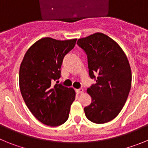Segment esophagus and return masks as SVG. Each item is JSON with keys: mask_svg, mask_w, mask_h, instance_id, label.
I'll use <instances>...</instances> for the list:
<instances>
[{"mask_svg": "<svg viewBox=\"0 0 148 148\" xmlns=\"http://www.w3.org/2000/svg\"><path fill=\"white\" fill-rule=\"evenodd\" d=\"M75 92H76L77 94H82V93H83V92H84V89L83 88L77 89V90H75Z\"/></svg>", "mask_w": 148, "mask_h": 148, "instance_id": "esophagus-1", "label": "esophagus"}]
</instances>
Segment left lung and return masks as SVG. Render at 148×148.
I'll return each mask as SVG.
<instances>
[{
  "instance_id": "1",
  "label": "left lung",
  "mask_w": 148,
  "mask_h": 148,
  "mask_svg": "<svg viewBox=\"0 0 148 148\" xmlns=\"http://www.w3.org/2000/svg\"><path fill=\"white\" fill-rule=\"evenodd\" d=\"M87 56L89 75L96 83L87 89L92 102L84 108L90 121L104 124L121 112L131 87L132 73L126 55L117 43L101 32L78 39Z\"/></svg>"
}]
</instances>
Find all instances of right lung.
Listing matches in <instances>:
<instances>
[{
  "label": "right lung",
  "instance_id": "add662e5",
  "mask_svg": "<svg viewBox=\"0 0 148 148\" xmlns=\"http://www.w3.org/2000/svg\"><path fill=\"white\" fill-rule=\"evenodd\" d=\"M76 40L40 39L29 48L21 64L19 86L22 97L32 115L46 125L64 124L75 99L73 88L53 82L61 77L63 59L74 48Z\"/></svg>",
  "mask_w": 148,
  "mask_h": 148
}]
</instances>
